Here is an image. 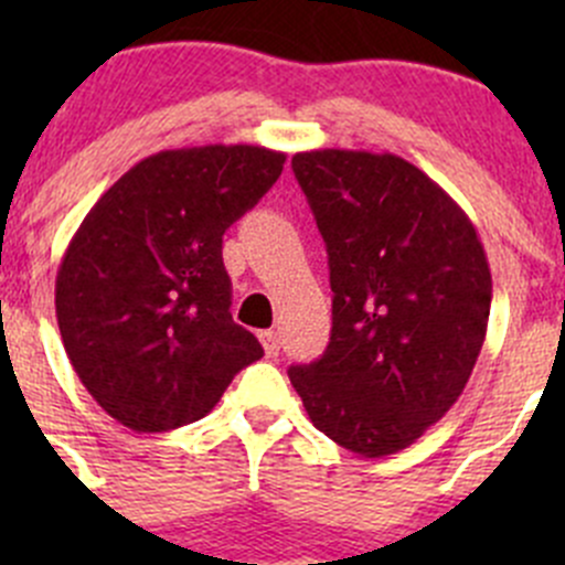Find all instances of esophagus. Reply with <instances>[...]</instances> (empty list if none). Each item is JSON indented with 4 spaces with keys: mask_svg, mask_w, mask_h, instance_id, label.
I'll list each match as a JSON object with an SVG mask.
<instances>
[{
    "mask_svg": "<svg viewBox=\"0 0 565 565\" xmlns=\"http://www.w3.org/2000/svg\"><path fill=\"white\" fill-rule=\"evenodd\" d=\"M259 341H262V347H265L267 358H276L278 350H281V341H278L276 330H262Z\"/></svg>",
    "mask_w": 565,
    "mask_h": 565,
    "instance_id": "obj_1",
    "label": "esophagus"
}]
</instances>
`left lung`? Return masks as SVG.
<instances>
[{"mask_svg": "<svg viewBox=\"0 0 565 565\" xmlns=\"http://www.w3.org/2000/svg\"><path fill=\"white\" fill-rule=\"evenodd\" d=\"M292 172L328 246L333 328L289 369L311 424L366 459L413 446L457 404L487 339L492 273L465 210L404 158L309 150Z\"/></svg>", "mask_w": 565, "mask_h": 565, "instance_id": "obj_1", "label": "left lung"}]
</instances>
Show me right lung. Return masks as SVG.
I'll return each mask as SVG.
<instances>
[{
  "label": "right lung",
  "mask_w": 565,
  "mask_h": 565,
  "mask_svg": "<svg viewBox=\"0 0 565 565\" xmlns=\"http://www.w3.org/2000/svg\"><path fill=\"white\" fill-rule=\"evenodd\" d=\"M284 161L254 145L156 152L82 221L56 270V322L78 380L114 420L139 435L193 424L265 355L230 315L221 243Z\"/></svg>",
  "instance_id": "obj_1"
}]
</instances>
